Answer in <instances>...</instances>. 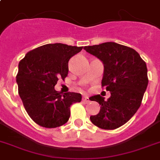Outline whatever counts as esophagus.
I'll return each mask as SVG.
<instances>
[{
    "label": "esophagus",
    "mask_w": 160,
    "mask_h": 160,
    "mask_svg": "<svg viewBox=\"0 0 160 160\" xmlns=\"http://www.w3.org/2000/svg\"><path fill=\"white\" fill-rule=\"evenodd\" d=\"M82 101H83V102H85V103H89L90 100H89V98H88V96H84L82 97Z\"/></svg>",
    "instance_id": "obj_1"
}]
</instances>
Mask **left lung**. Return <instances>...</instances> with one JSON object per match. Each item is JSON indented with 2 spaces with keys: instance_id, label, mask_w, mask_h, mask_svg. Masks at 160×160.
Returning a JSON list of instances; mask_svg holds the SVG:
<instances>
[{
  "instance_id": "1",
  "label": "left lung",
  "mask_w": 160,
  "mask_h": 160,
  "mask_svg": "<svg viewBox=\"0 0 160 160\" xmlns=\"http://www.w3.org/2000/svg\"><path fill=\"white\" fill-rule=\"evenodd\" d=\"M83 49L103 63L101 86L111 94L107 101L100 95L91 97V101L98 102L101 106L99 113L92 115L90 119L100 128H118L141 106L148 85L146 62L134 49L115 42H105Z\"/></svg>"
}]
</instances>
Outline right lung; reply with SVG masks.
<instances>
[{
    "label": "right lung",
    "mask_w": 160,
    "mask_h": 160,
    "mask_svg": "<svg viewBox=\"0 0 160 160\" xmlns=\"http://www.w3.org/2000/svg\"><path fill=\"white\" fill-rule=\"evenodd\" d=\"M62 43L47 44L28 52L18 64L16 76L18 95L28 114L47 128L62 126L70 117V106L82 95L55 90L58 80L68 72V60L82 50Z\"/></svg>",
    "instance_id": "add662e5"
}]
</instances>
